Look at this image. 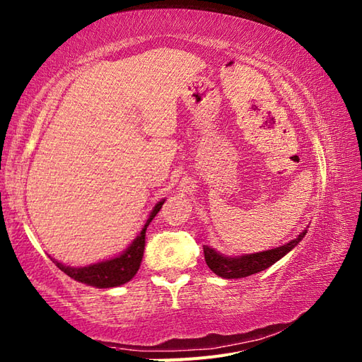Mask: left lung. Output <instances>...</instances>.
<instances>
[{
    "mask_svg": "<svg viewBox=\"0 0 362 362\" xmlns=\"http://www.w3.org/2000/svg\"><path fill=\"white\" fill-rule=\"evenodd\" d=\"M305 233L307 230L302 231L296 239L285 243V245L276 247L267 251H259V253L240 255V256H226L219 253V251H216L211 247L204 245L206 265L209 267V270L216 273L217 276L223 277V279H240V277L256 274L259 272L267 270L268 267H272L285 255H288L290 251L305 238Z\"/></svg>",
    "mask_w": 362,
    "mask_h": 362,
    "instance_id": "8db88e82",
    "label": "left lung"
}]
</instances>
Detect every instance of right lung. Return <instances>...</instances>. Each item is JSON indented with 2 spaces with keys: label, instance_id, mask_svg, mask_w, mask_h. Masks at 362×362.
<instances>
[{
  "label": "right lung",
  "instance_id": "obj_1",
  "mask_svg": "<svg viewBox=\"0 0 362 362\" xmlns=\"http://www.w3.org/2000/svg\"><path fill=\"white\" fill-rule=\"evenodd\" d=\"M163 204H165V199L157 202L156 206L153 208V211L149 213L145 225H143L141 231L139 233V236L129 243L128 248L122 251L120 255H117L115 257L100 260V262L90 264L86 267H71V265L58 262V260L54 257L50 259H52V262L60 268L62 272H64L67 276L72 277V279L78 281L81 284H86V285H90V287H97V288L120 287V285L129 282L132 277L137 274L141 264L143 251H145L146 228L151 223V221L156 217V214L160 211Z\"/></svg>",
  "mask_w": 362,
  "mask_h": 362
}]
</instances>
